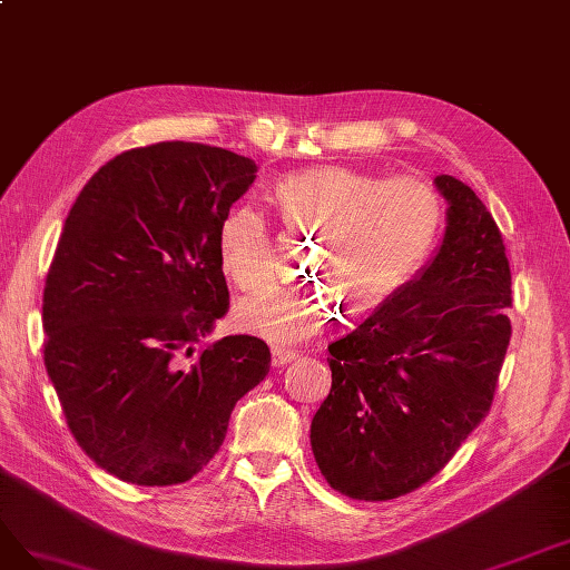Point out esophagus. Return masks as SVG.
<instances>
[{
	"instance_id": "esophagus-1",
	"label": "esophagus",
	"mask_w": 570,
	"mask_h": 570,
	"mask_svg": "<svg viewBox=\"0 0 570 570\" xmlns=\"http://www.w3.org/2000/svg\"><path fill=\"white\" fill-rule=\"evenodd\" d=\"M296 357H298V355L293 353V351H286V347H274V351H272V364H274V366L291 364Z\"/></svg>"
}]
</instances>
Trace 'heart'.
Returning a JSON list of instances; mask_svg holds the SVG:
<instances>
[{"mask_svg":"<svg viewBox=\"0 0 570 570\" xmlns=\"http://www.w3.org/2000/svg\"><path fill=\"white\" fill-rule=\"evenodd\" d=\"M282 219L317 232L309 267L355 315L389 303L424 267L443 229V198L431 181L381 179L347 165H317L282 177L272 189ZM217 265L242 291L269 282L272 238L261 210L232 208L217 227ZM328 293L272 288L244 298L236 322L272 345L303 343L336 320Z\"/></svg>","mask_w":570,"mask_h":570,"instance_id":"b5f03b06","label":"heart"}]
</instances>
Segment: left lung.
<instances>
[{"label": "left lung", "mask_w": 570, "mask_h": 570, "mask_svg": "<svg viewBox=\"0 0 570 570\" xmlns=\"http://www.w3.org/2000/svg\"><path fill=\"white\" fill-rule=\"evenodd\" d=\"M443 244L355 332L328 345L332 391L312 416L334 490L385 502L443 469L492 405L511 338V272L483 200L450 175Z\"/></svg>", "instance_id": "obj_1"}]
</instances>
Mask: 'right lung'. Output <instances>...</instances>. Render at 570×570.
Segmentation results:
<instances>
[{"mask_svg":"<svg viewBox=\"0 0 570 570\" xmlns=\"http://www.w3.org/2000/svg\"><path fill=\"white\" fill-rule=\"evenodd\" d=\"M255 173L217 146L160 141L101 165L66 217L45 366L72 438L125 483L189 481L269 372L261 338L204 343L229 307L217 227Z\"/></svg>","mask_w":570,"mask_h":570,"instance_id":"obj_1","label":"right lung"}]
</instances>
